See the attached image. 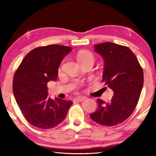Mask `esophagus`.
<instances>
[{"label": "esophagus", "instance_id": "esophagus-1", "mask_svg": "<svg viewBox=\"0 0 156 156\" xmlns=\"http://www.w3.org/2000/svg\"><path fill=\"white\" fill-rule=\"evenodd\" d=\"M85 99H86V97H78L77 98H76L74 99V101H78V102H82V101H84Z\"/></svg>", "mask_w": 156, "mask_h": 156}]
</instances>
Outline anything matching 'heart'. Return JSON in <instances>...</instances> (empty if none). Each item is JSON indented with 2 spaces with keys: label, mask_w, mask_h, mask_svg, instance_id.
Wrapping results in <instances>:
<instances>
[{
  "label": "heart",
  "mask_w": 156,
  "mask_h": 156,
  "mask_svg": "<svg viewBox=\"0 0 156 156\" xmlns=\"http://www.w3.org/2000/svg\"><path fill=\"white\" fill-rule=\"evenodd\" d=\"M77 59L80 64L87 62L93 63L95 61V57L92 52L86 50L80 51L77 54Z\"/></svg>",
  "instance_id": "b5f03b06"
}]
</instances>
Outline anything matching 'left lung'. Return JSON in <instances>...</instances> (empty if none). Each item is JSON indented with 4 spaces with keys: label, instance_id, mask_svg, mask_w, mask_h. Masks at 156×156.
I'll return each mask as SVG.
<instances>
[{
    "label": "left lung",
    "instance_id": "1",
    "mask_svg": "<svg viewBox=\"0 0 156 156\" xmlns=\"http://www.w3.org/2000/svg\"><path fill=\"white\" fill-rule=\"evenodd\" d=\"M104 59L102 82L114 92L111 101L97 99L92 120L107 127L122 123L133 113L144 84V72L134 53L126 46L106 42L94 45Z\"/></svg>",
    "mask_w": 156,
    "mask_h": 156
}]
</instances>
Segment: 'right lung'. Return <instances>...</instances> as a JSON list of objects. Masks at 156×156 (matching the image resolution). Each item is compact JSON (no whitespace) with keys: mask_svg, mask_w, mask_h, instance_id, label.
Wrapping results in <instances>:
<instances>
[{"mask_svg":"<svg viewBox=\"0 0 156 156\" xmlns=\"http://www.w3.org/2000/svg\"><path fill=\"white\" fill-rule=\"evenodd\" d=\"M70 47L49 45L32 49L15 73L12 90L16 103L31 125L43 129L54 128L65 119L73 102L48 97V82L56 80L59 64L72 51Z\"/></svg>","mask_w":156,"mask_h":156,"instance_id":"right-lung-1","label":"right lung"}]
</instances>
